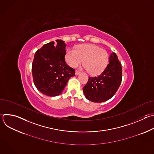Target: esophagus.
Wrapping results in <instances>:
<instances>
[{
  "label": "esophagus",
  "mask_w": 154,
  "mask_h": 154,
  "mask_svg": "<svg viewBox=\"0 0 154 154\" xmlns=\"http://www.w3.org/2000/svg\"><path fill=\"white\" fill-rule=\"evenodd\" d=\"M79 74H80V72H79V71H75V74L76 75H78Z\"/></svg>",
  "instance_id": "34e87169"
}]
</instances>
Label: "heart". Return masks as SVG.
Here are the masks:
<instances>
[{"instance_id":"b5f03b06","label":"heart","mask_w":154,"mask_h":154,"mask_svg":"<svg viewBox=\"0 0 154 154\" xmlns=\"http://www.w3.org/2000/svg\"><path fill=\"white\" fill-rule=\"evenodd\" d=\"M66 63L72 68H76L82 63L91 75L100 74L106 66L108 55L106 51L94 45H80L75 51L68 49L65 54Z\"/></svg>"}]
</instances>
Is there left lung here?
Here are the masks:
<instances>
[{"instance_id": "left-lung-1", "label": "left lung", "mask_w": 154, "mask_h": 154, "mask_svg": "<svg viewBox=\"0 0 154 154\" xmlns=\"http://www.w3.org/2000/svg\"><path fill=\"white\" fill-rule=\"evenodd\" d=\"M122 67L115 52L110 54L109 63L100 75L88 79L83 88L86 98L93 102H102L111 99L122 81Z\"/></svg>"}]
</instances>
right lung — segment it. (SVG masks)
<instances>
[{"instance_id": "obj_1", "label": "right lung", "mask_w": 154, "mask_h": 154, "mask_svg": "<svg viewBox=\"0 0 154 154\" xmlns=\"http://www.w3.org/2000/svg\"><path fill=\"white\" fill-rule=\"evenodd\" d=\"M64 41L57 39L38 49L32 63V75L36 88L42 94L54 97L60 95L75 70L66 63Z\"/></svg>"}]
</instances>
